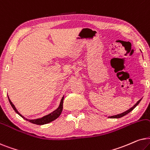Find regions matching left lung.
I'll return each instance as SVG.
<instances>
[{"mask_svg":"<svg viewBox=\"0 0 150 150\" xmlns=\"http://www.w3.org/2000/svg\"><path fill=\"white\" fill-rule=\"evenodd\" d=\"M141 99H141L140 100H139V101H138L137 102V103H136V104H135L134 105L133 107H132L131 108H129V110H127V111L124 112H123V113H121V114H119V115H115V116H111V117H110V118H112H112H116V119H118V118H121V117H123V116L126 115L127 114H128L129 112H131L132 110H133L134 108H135L136 106H137V105L138 104H139V103H140V101H141Z\"/></svg>","mask_w":150,"mask_h":150,"instance_id":"obj_1","label":"left lung"}]
</instances>
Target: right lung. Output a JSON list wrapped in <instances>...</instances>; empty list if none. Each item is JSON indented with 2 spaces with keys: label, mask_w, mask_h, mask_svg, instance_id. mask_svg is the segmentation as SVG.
I'll return each mask as SVG.
<instances>
[{
  "label": "right lung",
  "mask_w": 150,
  "mask_h": 150,
  "mask_svg": "<svg viewBox=\"0 0 150 150\" xmlns=\"http://www.w3.org/2000/svg\"><path fill=\"white\" fill-rule=\"evenodd\" d=\"M8 99H9V101L10 104H11V107L13 108V109L14 110L15 112L18 114V115H19L21 117H23V119H25V120H27L28 121H29V122H31L32 123H34V124H36V125L47 124V123H49L50 122H51V121H54L55 119H56L57 117H59V116L61 115L62 112V109H63L64 97L61 99V101H60V103H59V107L57 108L55 110L53 111V112L50 113V114H49V115H47L45 116V117H42V118L37 119H32V120H30V119H26L25 117H24L23 115H21V114L18 112V111L17 110L16 108V107L14 106V105L13 104L12 102H11V100H10V99H9V97H8Z\"/></svg>",
  "instance_id": "obj_1"
}]
</instances>
